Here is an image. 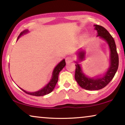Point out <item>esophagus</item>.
<instances>
[{
	"label": "esophagus",
	"mask_w": 125,
	"mask_h": 125,
	"mask_svg": "<svg viewBox=\"0 0 125 125\" xmlns=\"http://www.w3.org/2000/svg\"><path fill=\"white\" fill-rule=\"evenodd\" d=\"M73 58L71 57V56H68V57L66 58V62L67 63H69L70 62L73 61Z\"/></svg>",
	"instance_id": "obj_1"
}]
</instances>
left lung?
Here are the masks:
<instances>
[{"label":"left lung","mask_w":125,"mask_h":125,"mask_svg":"<svg viewBox=\"0 0 125 125\" xmlns=\"http://www.w3.org/2000/svg\"><path fill=\"white\" fill-rule=\"evenodd\" d=\"M94 29L97 31V35L100 39L105 41L110 50L109 66L104 74H99L94 77H89L83 73L80 62L85 60L86 52L84 50L81 49L76 52L77 60L75 63V79L76 82L83 89L87 90H98L104 88L109 84L117 72L119 64L118 55L114 38L104 27L94 24Z\"/></svg>","instance_id":"left-lung-1"}]
</instances>
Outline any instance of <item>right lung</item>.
<instances>
[{"mask_svg": "<svg viewBox=\"0 0 125 125\" xmlns=\"http://www.w3.org/2000/svg\"><path fill=\"white\" fill-rule=\"evenodd\" d=\"M29 32V31L28 30H24V31H23L21 32L19 36H18L17 41L19 39L20 37H21V36L23 35L27 34L28 32ZM66 66V62H65V59H63L62 61L58 63L57 65H56L55 67L54 70L52 71V76H51V78L49 82L46 84L45 86H44L43 88H42L41 89L39 90L34 91V92H29V91H27L23 89H21L20 87H19L20 89L25 92L27 94L31 95L34 96H44L45 95H47L51 92H52L53 90L55 87L56 83L58 82V76H59V74L62 70L64 67V66Z\"/></svg>", "mask_w": 125, "mask_h": 125, "instance_id": "obj_1", "label": "right lung"}]
</instances>
